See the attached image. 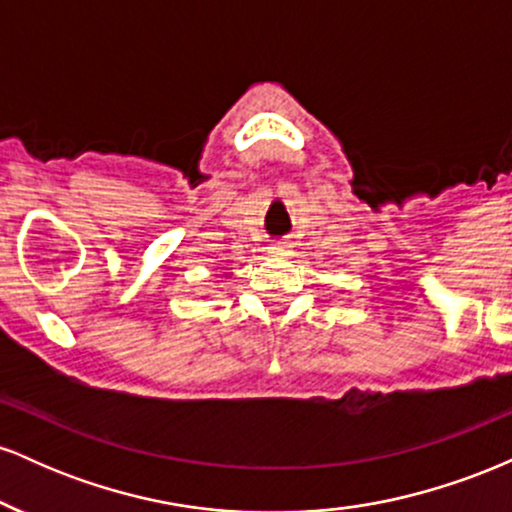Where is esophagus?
Here are the masks:
<instances>
[{"label":"esophagus","instance_id":"obj_1","mask_svg":"<svg viewBox=\"0 0 512 512\" xmlns=\"http://www.w3.org/2000/svg\"><path fill=\"white\" fill-rule=\"evenodd\" d=\"M289 248H291V243H276L274 248H272V252H276V255H286V252H289Z\"/></svg>","mask_w":512,"mask_h":512}]
</instances>
